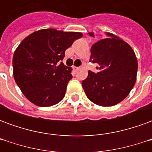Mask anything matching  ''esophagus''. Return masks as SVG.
Segmentation results:
<instances>
[{"mask_svg":"<svg viewBox=\"0 0 152 152\" xmlns=\"http://www.w3.org/2000/svg\"><path fill=\"white\" fill-rule=\"evenodd\" d=\"M74 67V69L76 70V71H78L79 69H80V66H73Z\"/></svg>","mask_w":152,"mask_h":152,"instance_id":"34e87169","label":"esophagus"}]
</instances>
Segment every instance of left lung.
Wrapping results in <instances>:
<instances>
[{"instance_id":"1","label":"left lung","mask_w":152,"mask_h":152,"mask_svg":"<svg viewBox=\"0 0 152 152\" xmlns=\"http://www.w3.org/2000/svg\"><path fill=\"white\" fill-rule=\"evenodd\" d=\"M89 36L94 37L93 32ZM91 47L90 62L97 63L98 72L89 71L82 81L88 99L97 105L111 107L124 100L134 88L137 61L134 51L125 41L112 33Z\"/></svg>"}]
</instances>
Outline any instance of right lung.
Returning <instances> with one entry per match:
<instances>
[{
	"label": "right lung",
	"mask_w": 152,
	"mask_h": 152,
	"mask_svg": "<svg viewBox=\"0 0 152 152\" xmlns=\"http://www.w3.org/2000/svg\"><path fill=\"white\" fill-rule=\"evenodd\" d=\"M82 33L42 29L23 40L13 56L15 82L25 97L38 107H50L62 100L72 68L61 62L65 50Z\"/></svg>",
	"instance_id": "obj_1"
}]
</instances>
